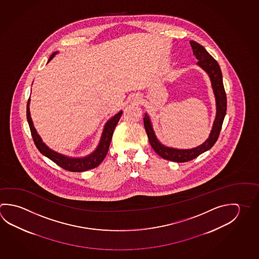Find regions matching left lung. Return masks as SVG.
I'll return each instance as SVG.
<instances>
[{"label":"left lung","mask_w":259,"mask_h":259,"mask_svg":"<svg viewBox=\"0 0 259 259\" xmlns=\"http://www.w3.org/2000/svg\"><path fill=\"white\" fill-rule=\"evenodd\" d=\"M190 45L194 55L198 60L197 64L208 73L217 100V116L208 139L205 141L203 145L193 149L180 150L165 147L161 145L156 139L147 114H145V117H144L145 132L148 136L150 145L154 150V152L162 158L177 163H185L191 161L196 158L200 154L204 153L205 151L210 149L218 141V136L220 135V131L222 128L224 118L227 114V95L223 84L222 72L219 67V64L211 55H209L208 52L198 42L191 41Z\"/></svg>","instance_id":"1"}]
</instances>
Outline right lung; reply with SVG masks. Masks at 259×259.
<instances>
[{"label":"right lung","instance_id":"obj_1","mask_svg":"<svg viewBox=\"0 0 259 259\" xmlns=\"http://www.w3.org/2000/svg\"><path fill=\"white\" fill-rule=\"evenodd\" d=\"M55 54L51 55L48 62L54 58ZM29 103H30V98L28 99L27 108H26V115H27V121L32 134V140L34 142V145L37 147V149L40 151L41 154L46 155V157L51 159L53 162H55L60 167L64 168V170H67L70 172H83L90 170L93 168H96L100 164L103 160L105 159L108 149H109L110 143L112 140V136L114 134V130L116 124L118 123L120 117L122 116L123 112H119L118 114H115L113 118L110 119L109 121L105 124V129L103 132V136L101 138L100 144L98 145L97 149L93 153V154L88 155L84 158L73 159L68 158L64 155L58 154L53 150L49 149L42 142H41V137L38 136L35 128L33 126L32 118L30 116V111H29Z\"/></svg>","mask_w":259,"mask_h":259}]
</instances>
